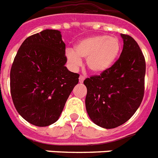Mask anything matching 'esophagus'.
Listing matches in <instances>:
<instances>
[{"mask_svg": "<svg viewBox=\"0 0 158 158\" xmlns=\"http://www.w3.org/2000/svg\"><path fill=\"white\" fill-rule=\"evenodd\" d=\"M84 80H85V77H84L83 76L81 75L80 77H79V82H80V83H82L84 81Z\"/></svg>", "mask_w": 158, "mask_h": 158, "instance_id": "esophagus-1", "label": "esophagus"}]
</instances>
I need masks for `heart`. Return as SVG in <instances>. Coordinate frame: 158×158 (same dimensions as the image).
I'll return each instance as SVG.
<instances>
[{"mask_svg":"<svg viewBox=\"0 0 158 158\" xmlns=\"http://www.w3.org/2000/svg\"><path fill=\"white\" fill-rule=\"evenodd\" d=\"M121 44L115 37L96 35L87 38L75 46L74 51L67 49L65 57L72 69L81 65L86 59L87 67L93 74H102L112 67L120 53Z\"/></svg>","mask_w":158,"mask_h":158,"instance_id":"b5f03b06","label":"heart"}]
</instances>
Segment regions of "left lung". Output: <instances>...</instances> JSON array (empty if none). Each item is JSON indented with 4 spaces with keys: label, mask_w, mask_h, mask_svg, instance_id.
Here are the masks:
<instances>
[{
    "label": "left lung",
    "mask_w": 158,
    "mask_h": 158,
    "mask_svg": "<svg viewBox=\"0 0 158 158\" xmlns=\"http://www.w3.org/2000/svg\"><path fill=\"white\" fill-rule=\"evenodd\" d=\"M124 45L120 57L100 76L84 81L86 109L91 120L104 129L125 124L132 117L144 96L146 61L132 37L120 34Z\"/></svg>",
    "instance_id": "obj_1"
}]
</instances>
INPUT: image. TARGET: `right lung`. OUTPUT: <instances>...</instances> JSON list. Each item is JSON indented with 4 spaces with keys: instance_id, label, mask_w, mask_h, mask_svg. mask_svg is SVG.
Returning a JSON list of instances; mask_svg holds the SVG:
<instances>
[{
    "instance_id": "1",
    "label": "right lung",
    "mask_w": 158,
    "mask_h": 158,
    "mask_svg": "<svg viewBox=\"0 0 158 158\" xmlns=\"http://www.w3.org/2000/svg\"><path fill=\"white\" fill-rule=\"evenodd\" d=\"M65 44L58 30L45 29L24 40L10 73L11 98L18 114L44 127L58 120L79 75L65 66Z\"/></svg>"
}]
</instances>
